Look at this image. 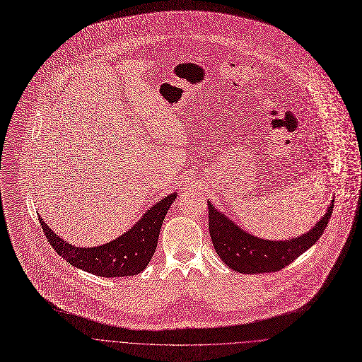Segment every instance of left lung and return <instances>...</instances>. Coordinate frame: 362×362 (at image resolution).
<instances>
[{
  "instance_id": "8db88e82",
  "label": "left lung",
  "mask_w": 362,
  "mask_h": 362,
  "mask_svg": "<svg viewBox=\"0 0 362 362\" xmlns=\"http://www.w3.org/2000/svg\"><path fill=\"white\" fill-rule=\"evenodd\" d=\"M334 199H331L321 220L303 235L272 241L247 233L208 201L209 235L216 254L227 267L237 272H275L291 264L320 240L328 226Z\"/></svg>"
}]
</instances>
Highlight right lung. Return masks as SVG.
<instances>
[{"label":"right lung","mask_w":362,"mask_h":362,"mask_svg":"<svg viewBox=\"0 0 362 362\" xmlns=\"http://www.w3.org/2000/svg\"><path fill=\"white\" fill-rule=\"evenodd\" d=\"M175 198L177 192L168 194L144 212L127 233L97 247L72 245L59 238L41 216L38 218L51 247L72 267L105 278L128 276L139 274L151 261L164 218Z\"/></svg>","instance_id":"right-lung-1"}]
</instances>
